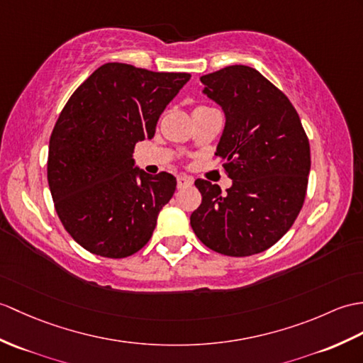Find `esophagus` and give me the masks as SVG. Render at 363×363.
<instances>
[{
    "mask_svg": "<svg viewBox=\"0 0 363 363\" xmlns=\"http://www.w3.org/2000/svg\"><path fill=\"white\" fill-rule=\"evenodd\" d=\"M193 184L191 178H187V176H179L178 178V189H185V187H190Z\"/></svg>",
    "mask_w": 363,
    "mask_h": 363,
    "instance_id": "esophagus-1",
    "label": "esophagus"
}]
</instances>
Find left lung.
Wrapping results in <instances>:
<instances>
[{
    "label": "left lung",
    "instance_id": "8db88e82",
    "mask_svg": "<svg viewBox=\"0 0 363 363\" xmlns=\"http://www.w3.org/2000/svg\"><path fill=\"white\" fill-rule=\"evenodd\" d=\"M201 82L225 113L216 155L233 184L221 193L216 184L195 181L202 202L191 229L218 254L255 255L297 220L308 190L309 140L289 99L254 67L227 66Z\"/></svg>",
    "mask_w": 363,
    "mask_h": 363
}]
</instances>
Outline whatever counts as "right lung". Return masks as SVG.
<instances>
[{"instance_id":"obj_1","label":"right lung","mask_w":363,"mask_h":363,"mask_svg":"<svg viewBox=\"0 0 363 363\" xmlns=\"http://www.w3.org/2000/svg\"><path fill=\"white\" fill-rule=\"evenodd\" d=\"M190 77L106 63L62 109L49 139L48 182L66 232L91 254L125 258L150 241L176 178L133 168L134 147L153 139L159 116Z\"/></svg>"}]
</instances>
